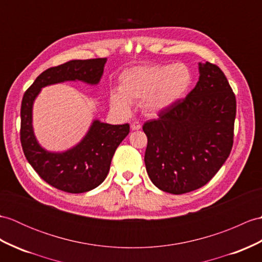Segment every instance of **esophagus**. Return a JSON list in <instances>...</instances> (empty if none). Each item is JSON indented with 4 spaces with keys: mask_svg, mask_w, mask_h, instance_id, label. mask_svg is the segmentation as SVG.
Returning <instances> with one entry per match:
<instances>
[{
    "mask_svg": "<svg viewBox=\"0 0 262 262\" xmlns=\"http://www.w3.org/2000/svg\"><path fill=\"white\" fill-rule=\"evenodd\" d=\"M132 129L133 130H138V129H141L142 128V125L138 123V121H134V123L132 124Z\"/></svg>",
    "mask_w": 262,
    "mask_h": 262,
    "instance_id": "obj_1",
    "label": "esophagus"
}]
</instances>
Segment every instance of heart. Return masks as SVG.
<instances>
[{"instance_id": "heart-1", "label": "heart", "mask_w": 262, "mask_h": 262, "mask_svg": "<svg viewBox=\"0 0 262 262\" xmlns=\"http://www.w3.org/2000/svg\"><path fill=\"white\" fill-rule=\"evenodd\" d=\"M192 84L193 72L183 62L134 67L120 75L118 91L111 93L109 103L116 112L127 114L132 102L141 101L144 114L157 116L183 99Z\"/></svg>"}]
</instances>
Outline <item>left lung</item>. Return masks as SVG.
Returning a JSON list of instances; mask_svg holds the SVG:
<instances>
[{"mask_svg":"<svg viewBox=\"0 0 262 262\" xmlns=\"http://www.w3.org/2000/svg\"><path fill=\"white\" fill-rule=\"evenodd\" d=\"M199 81L184 99L146 121V171L160 190L183 194L202 187L233 145L235 96L217 66L199 62Z\"/></svg>","mask_w":262,"mask_h":262,"instance_id":"1","label":"left lung"}]
</instances>
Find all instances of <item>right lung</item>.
I'll use <instances>...</instances> for the list:
<instances>
[{
	"label": "right lung",
	"mask_w": 262,
	"mask_h": 262,
	"mask_svg": "<svg viewBox=\"0 0 262 262\" xmlns=\"http://www.w3.org/2000/svg\"><path fill=\"white\" fill-rule=\"evenodd\" d=\"M106 58L70 60L49 68L35 79L21 105V145L34 171L48 184L68 193H83L100 185L111 168L119 144L129 134V125H111L94 119L86 135L74 147L51 151L42 147L33 129V103L42 88L66 81L98 84Z\"/></svg>",
	"instance_id": "add662e5"
}]
</instances>
